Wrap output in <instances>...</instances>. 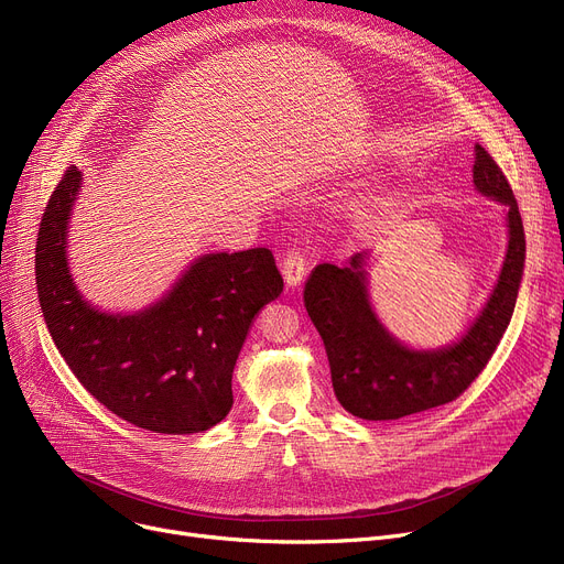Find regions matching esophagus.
<instances>
[{
    "mask_svg": "<svg viewBox=\"0 0 564 564\" xmlns=\"http://www.w3.org/2000/svg\"><path fill=\"white\" fill-rule=\"evenodd\" d=\"M281 270H283L285 283H288L290 288H297V285L304 281L306 272H308V262H306V258H304L302 251L292 249V251L285 253V258H283V262H281Z\"/></svg>",
    "mask_w": 564,
    "mask_h": 564,
    "instance_id": "obj_1",
    "label": "esophagus"
}]
</instances>
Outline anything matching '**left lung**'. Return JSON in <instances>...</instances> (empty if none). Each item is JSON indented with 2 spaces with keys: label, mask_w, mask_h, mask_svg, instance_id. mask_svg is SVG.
<instances>
[{
  "label": "left lung",
  "mask_w": 564,
  "mask_h": 564,
  "mask_svg": "<svg viewBox=\"0 0 564 564\" xmlns=\"http://www.w3.org/2000/svg\"><path fill=\"white\" fill-rule=\"evenodd\" d=\"M473 185L502 205L508 249L482 311L455 343L419 349L383 327L370 304L368 251L354 253L343 267L322 262L311 272L304 306L327 349L334 393L351 416L398 421L453 402L482 372L506 334L523 279V224L506 175L482 145H476Z\"/></svg>",
  "instance_id": "8db88e82"
}]
</instances>
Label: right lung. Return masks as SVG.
I'll list each match as a JSON object with an SVG mask.
<instances>
[{
  "label": "right lung",
  "instance_id": "add662e5",
  "mask_svg": "<svg viewBox=\"0 0 564 564\" xmlns=\"http://www.w3.org/2000/svg\"><path fill=\"white\" fill-rule=\"evenodd\" d=\"M82 171L70 166L39 228L36 288L47 332L82 387L118 419L160 434L215 427L256 313L283 292L270 249L203 253L145 308L100 311L68 264Z\"/></svg>",
  "mask_w": 564,
  "mask_h": 564
}]
</instances>
